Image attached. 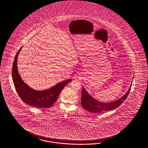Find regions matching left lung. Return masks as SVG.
<instances>
[{
	"mask_svg": "<svg viewBox=\"0 0 148 148\" xmlns=\"http://www.w3.org/2000/svg\"><path fill=\"white\" fill-rule=\"evenodd\" d=\"M131 85L132 84H131L130 88L127 92L121 98L109 103H103L95 100L88 93L84 88H82L81 93V105L86 110L94 113H100L114 110L120 106L124 101L125 100L130 93Z\"/></svg>",
	"mask_w": 148,
	"mask_h": 148,
	"instance_id": "obj_1",
	"label": "left lung"
}]
</instances>
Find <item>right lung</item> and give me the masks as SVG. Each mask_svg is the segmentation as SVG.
<instances>
[{"label":"right lung","instance_id":"1","mask_svg":"<svg viewBox=\"0 0 148 148\" xmlns=\"http://www.w3.org/2000/svg\"><path fill=\"white\" fill-rule=\"evenodd\" d=\"M21 49L22 47L18 50L15 56L12 69L14 86L18 95L24 103L33 107L40 108H50L56 101L59 94L64 86L72 80L64 81L45 90L38 91L32 89L23 82L17 70V58Z\"/></svg>","mask_w":148,"mask_h":148}]
</instances>
